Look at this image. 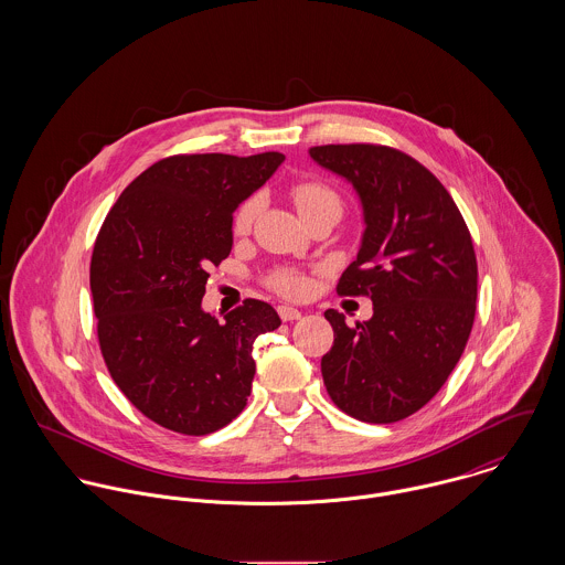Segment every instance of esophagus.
<instances>
[{"instance_id": "obj_1", "label": "esophagus", "mask_w": 565, "mask_h": 565, "mask_svg": "<svg viewBox=\"0 0 565 565\" xmlns=\"http://www.w3.org/2000/svg\"><path fill=\"white\" fill-rule=\"evenodd\" d=\"M278 316H280V320H282V322H296V320H300V318H302V313H300L298 309L287 307V305L278 307Z\"/></svg>"}]
</instances>
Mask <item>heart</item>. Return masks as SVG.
Returning <instances> with one entry per match:
<instances>
[{"label":"heart","mask_w":565,"mask_h":565,"mask_svg":"<svg viewBox=\"0 0 565 565\" xmlns=\"http://www.w3.org/2000/svg\"><path fill=\"white\" fill-rule=\"evenodd\" d=\"M291 202L296 204L300 217L305 213H309L311 209L320 206V204H339L330 189H326L322 184H316V182H300V184H296L291 189ZM254 215H256V200H245L242 206L237 209V213H235L233 231L237 235H245L252 228ZM271 285L280 294H285V296H302L305 289H307V280L298 271H280V274H276L271 278Z\"/></svg>","instance_id":"1"}]
</instances>
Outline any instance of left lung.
Returning a JSON list of instances; mask_svg holds the SVG:
<instances>
[{"label":"left lung","mask_w":565,"mask_h":565,"mask_svg":"<svg viewBox=\"0 0 565 565\" xmlns=\"http://www.w3.org/2000/svg\"><path fill=\"white\" fill-rule=\"evenodd\" d=\"M309 154L359 195L365 231L337 291L374 305L354 326L323 313L334 330L323 385L343 413L392 424L428 403L463 354L477 311L472 237L444 184L403 152L352 143Z\"/></svg>","instance_id":"1"}]
</instances>
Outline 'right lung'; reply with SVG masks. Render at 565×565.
Here are the masks:
<instances>
[{
  "label": "right lung",
  "mask_w": 565,
  "mask_h": 565,
  "mask_svg": "<svg viewBox=\"0 0 565 565\" xmlns=\"http://www.w3.org/2000/svg\"><path fill=\"white\" fill-rule=\"evenodd\" d=\"M285 157L189 154L148 167L106 215L90 294L106 367L146 417L182 435L231 424L252 390V348L280 318L245 300L224 322L202 309L209 265L233 249V213Z\"/></svg>",
  "instance_id": "1"
}]
</instances>
